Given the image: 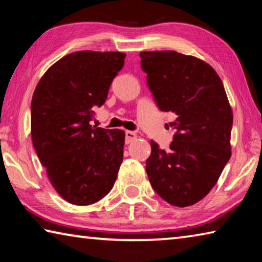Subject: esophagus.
Returning <instances> with one entry per match:
<instances>
[{"label": "esophagus", "mask_w": 262, "mask_h": 262, "mask_svg": "<svg viewBox=\"0 0 262 262\" xmlns=\"http://www.w3.org/2000/svg\"><path fill=\"white\" fill-rule=\"evenodd\" d=\"M136 134L134 132H130V130H126V133H125V142H126V144H129V143H132L133 141L134 140H136Z\"/></svg>", "instance_id": "34e87169"}]
</instances>
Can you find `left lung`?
Segmentation results:
<instances>
[{
    "label": "left lung",
    "instance_id": "8db88e82",
    "mask_svg": "<svg viewBox=\"0 0 262 262\" xmlns=\"http://www.w3.org/2000/svg\"><path fill=\"white\" fill-rule=\"evenodd\" d=\"M141 67L161 111L177 115L170 148L151 141L145 171L152 188L176 207L202 200L231 157L233 115L214 68L174 51L141 52Z\"/></svg>",
    "mask_w": 262,
    "mask_h": 262
}]
</instances>
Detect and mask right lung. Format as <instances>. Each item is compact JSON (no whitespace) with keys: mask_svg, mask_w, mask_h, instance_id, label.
<instances>
[{"mask_svg":"<svg viewBox=\"0 0 262 262\" xmlns=\"http://www.w3.org/2000/svg\"><path fill=\"white\" fill-rule=\"evenodd\" d=\"M121 52L79 51L55 62L31 103V136L55 190L77 206L110 193L122 163L125 132L90 125L125 63Z\"/></svg>","mask_w":262,"mask_h":262,"instance_id":"add662e5","label":"right lung"}]
</instances>
